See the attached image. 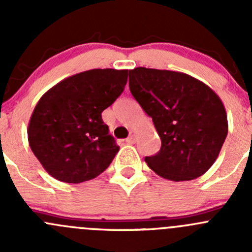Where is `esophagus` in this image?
<instances>
[{"label": "esophagus", "instance_id": "34e87169", "mask_svg": "<svg viewBox=\"0 0 252 252\" xmlns=\"http://www.w3.org/2000/svg\"><path fill=\"white\" fill-rule=\"evenodd\" d=\"M135 140H136V131H134V130H131L130 131V135L128 136V138H126V142H128V144H134V142H135Z\"/></svg>", "mask_w": 252, "mask_h": 252}]
</instances>
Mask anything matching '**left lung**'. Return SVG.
Masks as SVG:
<instances>
[{"instance_id":"left-lung-1","label":"left lung","mask_w":252,"mask_h":252,"mask_svg":"<svg viewBox=\"0 0 252 252\" xmlns=\"http://www.w3.org/2000/svg\"><path fill=\"white\" fill-rule=\"evenodd\" d=\"M129 89L162 141L158 154L145 157L147 166L172 182L205 174L228 134L220 96L189 74L145 67L129 70Z\"/></svg>"}]
</instances>
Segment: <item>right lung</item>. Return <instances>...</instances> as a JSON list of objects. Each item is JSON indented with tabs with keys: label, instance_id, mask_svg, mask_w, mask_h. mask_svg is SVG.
Masks as SVG:
<instances>
[{
	"label": "right lung",
	"instance_id": "add662e5",
	"mask_svg": "<svg viewBox=\"0 0 252 252\" xmlns=\"http://www.w3.org/2000/svg\"><path fill=\"white\" fill-rule=\"evenodd\" d=\"M126 69H90L63 79L35 106L28 126L32 151L60 182L91 180L119 151L102 111L123 93Z\"/></svg>",
	"mask_w": 252,
	"mask_h": 252
}]
</instances>
